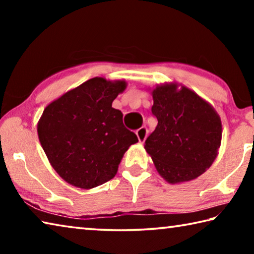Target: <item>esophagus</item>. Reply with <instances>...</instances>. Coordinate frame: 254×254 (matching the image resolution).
<instances>
[{
  "label": "esophagus",
  "mask_w": 254,
  "mask_h": 254,
  "mask_svg": "<svg viewBox=\"0 0 254 254\" xmlns=\"http://www.w3.org/2000/svg\"><path fill=\"white\" fill-rule=\"evenodd\" d=\"M135 134L137 136V139H139L140 142H143V141L145 140V137H147V134H148V130L145 127H140L139 130L135 131Z\"/></svg>",
  "instance_id": "34e87169"
}]
</instances>
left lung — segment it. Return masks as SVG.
Returning <instances> with one entry per match:
<instances>
[{
  "mask_svg": "<svg viewBox=\"0 0 254 254\" xmlns=\"http://www.w3.org/2000/svg\"><path fill=\"white\" fill-rule=\"evenodd\" d=\"M158 126L144 148L170 184L188 182L209 168L221 145L222 123L207 102L187 87L158 86L152 92Z\"/></svg>",
  "mask_w": 254,
  "mask_h": 254,
  "instance_id": "obj_1",
  "label": "left lung"
}]
</instances>
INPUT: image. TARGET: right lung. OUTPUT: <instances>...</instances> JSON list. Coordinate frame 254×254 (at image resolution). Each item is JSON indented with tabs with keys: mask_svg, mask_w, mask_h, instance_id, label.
<instances>
[{
	"mask_svg": "<svg viewBox=\"0 0 254 254\" xmlns=\"http://www.w3.org/2000/svg\"><path fill=\"white\" fill-rule=\"evenodd\" d=\"M126 81L88 79L46 107L38 136L51 166L72 186L89 189L117 175L124 152L137 142L112 103Z\"/></svg>",
	"mask_w": 254,
	"mask_h": 254,
	"instance_id": "right-lung-1",
	"label": "right lung"
}]
</instances>
